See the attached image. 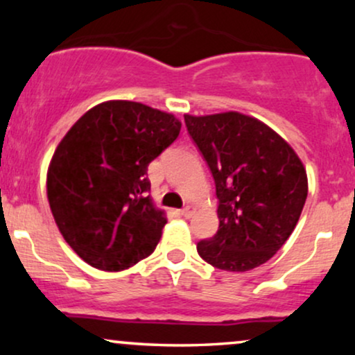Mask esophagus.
I'll return each mask as SVG.
<instances>
[{
    "instance_id": "obj_1",
    "label": "esophagus",
    "mask_w": 355,
    "mask_h": 355,
    "mask_svg": "<svg viewBox=\"0 0 355 355\" xmlns=\"http://www.w3.org/2000/svg\"><path fill=\"white\" fill-rule=\"evenodd\" d=\"M195 211H197V209H195L193 205H187L185 209H182V210H180V214H182L183 217H185V218H190L191 215L195 214Z\"/></svg>"
}]
</instances>
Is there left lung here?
<instances>
[{
  "mask_svg": "<svg viewBox=\"0 0 355 355\" xmlns=\"http://www.w3.org/2000/svg\"><path fill=\"white\" fill-rule=\"evenodd\" d=\"M185 125L210 166L218 198V230L198 242V254L220 270L260 267L287 242L302 214L309 191L302 160L250 115L187 113Z\"/></svg>",
  "mask_w": 355,
  "mask_h": 355,
  "instance_id": "8db88e82",
  "label": "left lung"
}]
</instances>
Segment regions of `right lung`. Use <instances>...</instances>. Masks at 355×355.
I'll return each mask as SVG.
<instances>
[{"instance_id": "add662e5", "label": "right lung", "mask_w": 355, "mask_h": 355, "mask_svg": "<svg viewBox=\"0 0 355 355\" xmlns=\"http://www.w3.org/2000/svg\"><path fill=\"white\" fill-rule=\"evenodd\" d=\"M180 128L172 113L108 100L61 138L48 165V202L60 234L88 266L120 272L155 250L166 214L146 195V170Z\"/></svg>"}]
</instances>
